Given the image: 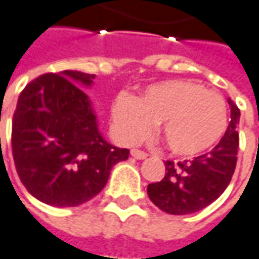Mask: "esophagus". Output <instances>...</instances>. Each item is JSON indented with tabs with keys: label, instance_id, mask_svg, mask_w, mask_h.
Here are the masks:
<instances>
[{
	"label": "esophagus",
	"instance_id": "1",
	"mask_svg": "<svg viewBox=\"0 0 259 259\" xmlns=\"http://www.w3.org/2000/svg\"><path fill=\"white\" fill-rule=\"evenodd\" d=\"M130 153H132V156L136 158V159H145V158H148V153L141 151V149H132Z\"/></svg>",
	"mask_w": 259,
	"mask_h": 259
}]
</instances>
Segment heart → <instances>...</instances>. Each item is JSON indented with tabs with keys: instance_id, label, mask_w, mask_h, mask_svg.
Here are the masks:
<instances>
[{
	"instance_id": "1",
	"label": "heart",
	"mask_w": 259,
	"mask_h": 259,
	"mask_svg": "<svg viewBox=\"0 0 259 259\" xmlns=\"http://www.w3.org/2000/svg\"><path fill=\"white\" fill-rule=\"evenodd\" d=\"M155 121H159L169 151L194 156L220 141L228 124V107L219 93L183 79L158 82L136 98L121 94L113 101L111 124L123 143L141 141Z\"/></svg>"
}]
</instances>
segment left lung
Listing matches in <instances>:
<instances>
[{"instance_id": "obj_1", "label": "left lung", "mask_w": 259, "mask_h": 259, "mask_svg": "<svg viewBox=\"0 0 259 259\" xmlns=\"http://www.w3.org/2000/svg\"><path fill=\"white\" fill-rule=\"evenodd\" d=\"M231 121L220 142L193 161H165V177L148 186L151 201L169 214H191L207 207L226 190L236 168L241 111L229 100Z\"/></svg>"}]
</instances>
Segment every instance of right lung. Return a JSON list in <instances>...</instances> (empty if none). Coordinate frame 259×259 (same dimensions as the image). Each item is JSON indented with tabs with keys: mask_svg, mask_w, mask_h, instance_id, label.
<instances>
[{
	"mask_svg": "<svg viewBox=\"0 0 259 259\" xmlns=\"http://www.w3.org/2000/svg\"><path fill=\"white\" fill-rule=\"evenodd\" d=\"M96 75L45 73L26 85L13 116L11 146L20 181L37 200L75 207L96 197L111 168L129 158L103 139L90 100L75 82Z\"/></svg>",
	"mask_w": 259,
	"mask_h": 259,
	"instance_id": "right-lung-1",
	"label": "right lung"
}]
</instances>
